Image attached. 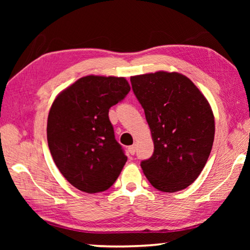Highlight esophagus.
<instances>
[{
    "instance_id": "esophagus-1",
    "label": "esophagus",
    "mask_w": 250,
    "mask_h": 250,
    "mask_svg": "<svg viewBox=\"0 0 250 250\" xmlns=\"http://www.w3.org/2000/svg\"><path fill=\"white\" fill-rule=\"evenodd\" d=\"M128 151H129V153L131 154V155H133L134 153H135V146L133 145V146H130L129 147H128Z\"/></svg>"
}]
</instances>
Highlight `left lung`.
<instances>
[{"mask_svg":"<svg viewBox=\"0 0 250 250\" xmlns=\"http://www.w3.org/2000/svg\"><path fill=\"white\" fill-rule=\"evenodd\" d=\"M145 109L154 152L141 162L153 188L174 193L191 185L208 160L215 121L204 95L186 76L156 71L130 78Z\"/></svg>","mask_w":250,"mask_h":250,"instance_id":"1","label":"left lung"}]
</instances>
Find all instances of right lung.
Returning <instances> with one entry per match:
<instances>
[{
    "label": "right lung",
    "mask_w": 250,
    "mask_h": 250,
    "mask_svg": "<svg viewBox=\"0 0 250 250\" xmlns=\"http://www.w3.org/2000/svg\"><path fill=\"white\" fill-rule=\"evenodd\" d=\"M129 91L124 77L90 75L54 100L47 119L50 154L65 179L80 191L92 194L108 189L128 160L108 113Z\"/></svg>",
    "instance_id": "right-lung-1"
}]
</instances>
